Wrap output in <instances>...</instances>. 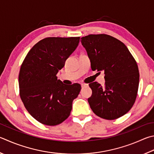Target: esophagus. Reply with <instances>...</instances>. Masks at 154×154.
<instances>
[{
    "instance_id": "34e87169",
    "label": "esophagus",
    "mask_w": 154,
    "mask_h": 154,
    "mask_svg": "<svg viewBox=\"0 0 154 154\" xmlns=\"http://www.w3.org/2000/svg\"><path fill=\"white\" fill-rule=\"evenodd\" d=\"M81 85H82V88H84V87L88 86V84H87V83H82V84H81Z\"/></svg>"
}]
</instances>
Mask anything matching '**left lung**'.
<instances>
[{
	"label": "left lung",
	"mask_w": 154,
	"mask_h": 154,
	"mask_svg": "<svg viewBox=\"0 0 154 154\" xmlns=\"http://www.w3.org/2000/svg\"><path fill=\"white\" fill-rule=\"evenodd\" d=\"M92 71H104L105 85H89L88 98L92 111L100 118L114 120L125 115L135 102L139 72L135 58L125 44L106 34H90L82 38Z\"/></svg>",
	"instance_id": "1"
}]
</instances>
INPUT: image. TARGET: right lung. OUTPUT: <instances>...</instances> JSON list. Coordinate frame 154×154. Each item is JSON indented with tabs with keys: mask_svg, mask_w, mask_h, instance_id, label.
Segmentation results:
<instances>
[{
	"mask_svg": "<svg viewBox=\"0 0 154 154\" xmlns=\"http://www.w3.org/2000/svg\"><path fill=\"white\" fill-rule=\"evenodd\" d=\"M79 37H49L39 41L27 53L19 75V94L28 112L40 123L60 124L68 118L79 83L66 85L57 74L76 49Z\"/></svg>",
	"mask_w": 154,
	"mask_h": 154,
	"instance_id": "add662e5",
	"label": "right lung"
}]
</instances>
